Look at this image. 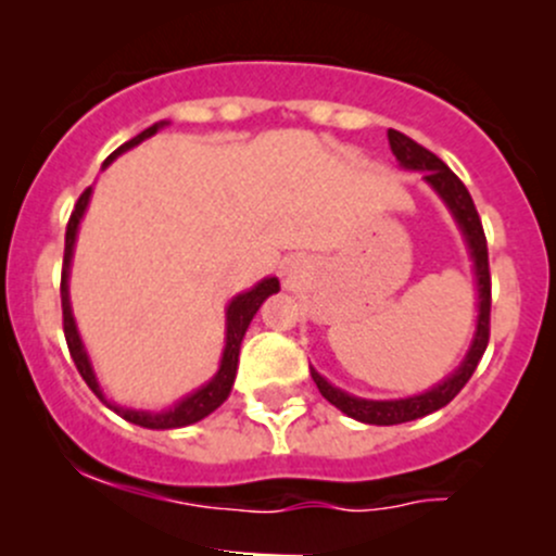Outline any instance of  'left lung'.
<instances>
[{
	"mask_svg": "<svg viewBox=\"0 0 556 556\" xmlns=\"http://www.w3.org/2000/svg\"><path fill=\"white\" fill-rule=\"evenodd\" d=\"M387 139H390V150L397 159V164L403 169L422 172V179L441 195L446 206H450L454 223L463 231L465 244H468L470 261H473V274H476V309H479V317H476V333L473 341H470V350L465 355V361L459 363V368L444 382H439L433 390L419 392V395L412 397H397V401H366V397H355L350 392L333 387L325 377H319L312 368V379L317 384V390L323 392L325 401L333 403L339 412H344L346 417L357 419V422L366 425H401L412 422V419L428 417V414L439 412L446 403L468 384V379L473 377L476 366H479L481 355H484L486 344H490V306H492V285H490V255H486V237L484 228H481L479 212H476L473 199H470L468 188L459 182V177L454 174L439 155L430 153L428 148L414 142L406 134L390 128L387 131Z\"/></svg>",
	"mask_w": 556,
	"mask_h": 556,
	"instance_id": "1",
	"label": "left lung"
}]
</instances>
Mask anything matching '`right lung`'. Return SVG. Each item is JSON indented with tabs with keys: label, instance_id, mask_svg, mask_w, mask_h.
<instances>
[{
	"label": "right lung",
	"instance_id": "right-lung-1",
	"mask_svg": "<svg viewBox=\"0 0 556 556\" xmlns=\"http://www.w3.org/2000/svg\"><path fill=\"white\" fill-rule=\"evenodd\" d=\"M164 126H166V123L161 121V123H155V126L144 128V131L137 134L134 139H128L126 144H121V148H117L115 153H112L110 159L104 161V166L112 164V161H115L121 153H126V150L137 148L139 142H144L148 137H153V134L159 131V128H164ZM88 201H91V188L83 190V195L77 199L75 210H72L70 223H66L64 268H61V312H64V336H66V346H70V355H72V361H75L77 371H80V377L86 379V384L91 387L93 392H97L99 401H104L106 406L112 408V412L121 414L126 422L139 425V428L172 430V428H185V425H193V422H199V419L210 417V414L215 412V408L220 406V403L226 401L228 395H231V387H233V379H237V366H239V346H242L247 328H250L252 317H255V312L261 309L263 301H266L268 295H274L279 290V279L277 277H266V279H261L255 288L247 290V293L233 295L231 304H228V309H226V350H223L220 368H217L215 377H212L204 387H199L195 392L185 395L182 401L174 403L172 408H164V412H137V408L117 406V403L106 401L102 387H99V382H97V374H93V366H91V361H88L86 346H83L80 333H77V325H75V317H72V304H70L72 252H75L77 226H80L83 215H86Z\"/></svg>",
	"mask_w": 556,
	"mask_h": 556
}]
</instances>
